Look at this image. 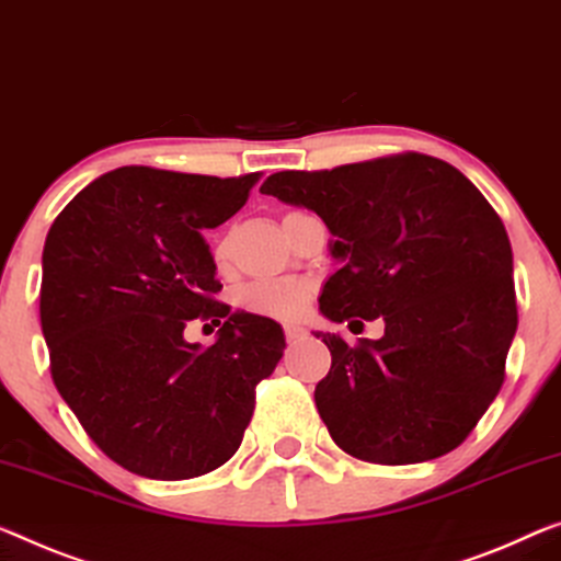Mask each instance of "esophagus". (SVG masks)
I'll return each mask as SVG.
<instances>
[{
  "mask_svg": "<svg viewBox=\"0 0 561 561\" xmlns=\"http://www.w3.org/2000/svg\"><path fill=\"white\" fill-rule=\"evenodd\" d=\"M283 331H286V339L290 341V343H296V341H300V339H306V329H304V325H293V323H288L286 325V329H283Z\"/></svg>",
  "mask_w": 561,
  "mask_h": 561,
  "instance_id": "obj_1",
  "label": "esophagus"
}]
</instances>
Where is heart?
Wrapping results in <instances>:
<instances>
[{"instance_id": "obj_1", "label": "heart", "mask_w": 561, "mask_h": 561, "mask_svg": "<svg viewBox=\"0 0 561 561\" xmlns=\"http://www.w3.org/2000/svg\"><path fill=\"white\" fill-rule=\"evenodd\" d=\"M213 255H215V263L226 265L230 257V240L220 238L218 243H215ZM240 300H243V306L248 310H253V313L271 316V318H298L310 304V288L306 283L290 280V278L257 280L240 293Z\"/></svg>"}]
</instances>
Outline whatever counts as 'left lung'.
Returning <instances> with one entry per match:
<instances>
[{"label":"left lung","instance_id":"obj_1","mask_svg":"<svg viewBox=\"0 0 561 561\" xmlns=\"http://www.w3.org/2000/svg\"><path fill=\"white\" fill-rule=\"evenodd\" d=\"M261 193L313 210L333 236L341 268L321 313L386 325L358 346L316 333L331 351L316 407L333 442L391 467L456 449L502 389L516 333L512 245L486 197L449 162L416 152L275 172Z\"/></svg>","mask_w":561,"mask_h":561}]
</instances>
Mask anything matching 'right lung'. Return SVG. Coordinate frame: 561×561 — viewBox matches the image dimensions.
<instances>
[{"instance_id": "1", "label": "right lung", "mask_w": 561, "mask_h": 561, "mask_svg": "<svg viewBox=\"0 0 561 561\" xmlns=\"http://www.w3.org/2000/svg\"><path fill=\"white\" fill-rule=\"evenodd\" d=\"M257 180L117 168L47 232L39 318L51 378L92 442L137 477L222 467L286 348L273 318L213 300L222 286L203 232L243 208ZM195 317L221 323L208 350L184 341Z\"/></svg>"}]
</instances>
